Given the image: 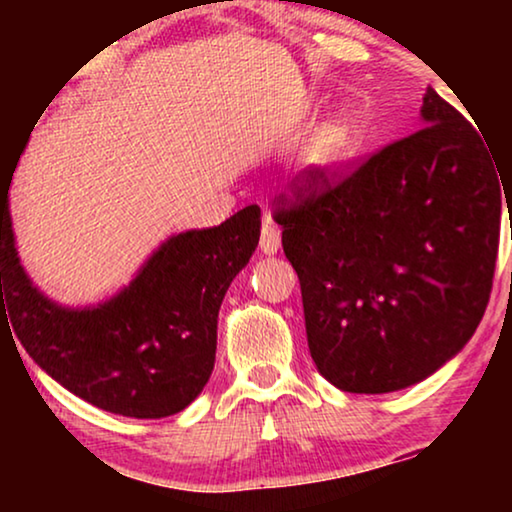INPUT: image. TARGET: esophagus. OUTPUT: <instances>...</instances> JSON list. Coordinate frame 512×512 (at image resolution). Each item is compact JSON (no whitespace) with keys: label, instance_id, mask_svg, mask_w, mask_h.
Instances as JSON below:
<instances>
[{"label":"esophagus","instance_id":"esophagus-1","mask_svg":"<svg viewBox=\"0 0 512 512\" xmlns=\"http://www.w3.org/2000/svg\"><path fill=\"white\" fill-rule=\"evenodd\" d=\"M281 248V231L274 226L272 221H264L262 236H260V250L264 255H276V250Z\"/></svg>","mask_w":512,"mask_h":512}]
</instances>
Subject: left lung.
Returning a JSON list of instances; mask_svg holds the SVG:
<instances>
[{
    "label": "left lung",
    "instance_id": "obj_1",
    "mask_svg": "<svg viewBox=\"0 0 512 512\" xmlns=\"http://www.w3.org/2000/svg\"><path fill=\"white\" fill-rule=\"evenodd\" d=\"M416 132L274 199L320 375L356 395L428 378L472 339L508 195L484 134L428 88ZM508 202V197H505Z\"/></svg>",
    "mask_w": 512,
    "mask_h": 512
}]
</instances>
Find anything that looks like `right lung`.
I'll list each match as a JSON object with an SVG mask.
<instances>
[{
	"label": "right lung",
	"mask_w": 512,
	"mask_h": 512,
	"mask_svg": "<svg viewBox=\"0 0 512 512\" xmlns=\"http://www.w3.org/2000/svg\"><path fill=\"white\" fill-rule=\"evenodd\" d=\"M16 163L0 178V317L9 315L50 378L93 407L132 419L178 414L214 370L219 308L260 243V207L168 238L110 301L64 308L35 289L19 262L9 216Z\"/></svg>",
	"instance_id": "1"
}]
</instances>
